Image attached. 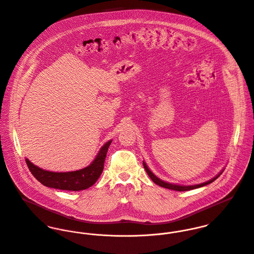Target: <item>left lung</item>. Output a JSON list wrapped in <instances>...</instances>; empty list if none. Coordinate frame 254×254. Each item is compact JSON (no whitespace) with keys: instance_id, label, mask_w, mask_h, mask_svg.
Segmentation results:
<instances>
[{"instance_id":"obj_1","label":"left lung","mask_w":254,"mask_h":254,"mask_svg":"<svg viewBox=\"0 0 254 254\" xmlns=\"http://www.w3.org/2000/svg\"><path fill=\"white\" fill-rule=\"evenodd\" d=\"M143 165H144V168H145V171H146V173H147V175H148V177L152 180L153 183H155L156 185H158V186H160V187H163V188H166V189H169V190H178V191L190 190H193V189H197V188L206 186V185H208V184L215 181L218 177L223 173V171H224V170H222L214 178H212V179H210V180H208V181L204 182V183H200V184H196V185L185 186V185H177V184H171V183H168V182L162 181L161 179H159L158 177H156V176L149 170V168H148L147 165L145 164V161H143Z\"/></svg>"}]
</instances>
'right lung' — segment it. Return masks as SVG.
Instances as JSON below:
<instances>
[{
    "mask_svg": "<svg viewBox=\"0 0 254 254\" xmlns=\"http://www.w3.org/2000/svg\"><path fill=\"white\" fill-rule=\"evenodd\" d=\"M111 142L110 140L101 147L96 158L89 166L76 171L53 172L38 167L28 158H25V161L32 175L44 186L64 190H83L92 187L101 176Z\"/></svg>",
    "mask_w": 254,
    "mask_h": 254,
    "instance_id": "obj_1",
    "label": "right lung"
}]
</instances>
